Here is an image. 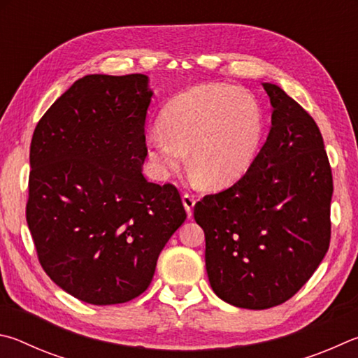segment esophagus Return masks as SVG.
<instances>
[{
	"instance_id": "obj_1",
	"label": "esophagus",
	"mask_w": 358,
	"mask_h": 358,
	"mask_svg": "<svg viewBox=\"0 0 358 358\" xmlns=\"http://www.w3.org/2000/svg\"><path fill=\"white\" fill-rule=\"evenodd\" d=\"M182 203H184V208L187 210V215L192 217L193 206H195V203H196V198L193 196V195H190V193H184V195H182Z\"/></svg>"
}]
</instances>
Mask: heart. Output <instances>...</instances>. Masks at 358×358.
I'll return each instance as SVG.
<instances>
[{
  "label": "heart",
  "instance_id": "1",
  "mask_svg": "<svg viewBox=\"0 0 358 358\" xmlns=\"http://www.w3.org/2000/svg\"><path fill=\"white\" fill-rule=\"evenodd\" d=\"M264 131L259 103L239 87L210 83L176 96L148 131L146 149L160 178L190 166L210 189H224L245 174Z\"/></svg>",
  "mask_w": 358,
  "mask_h": 358
}]
</instances>
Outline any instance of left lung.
<instances>
[{
    "label": "left lung",
    "instance_id": "left-lung-1",
    "mask_svg": "<svg viewBox=\"0 0 358 358\" xmlns=\"http://www.w3.org/2000/svg\"><path fill=\"white\" fill-rule=\"evenodd\" d=\"M262 86L273 106L267 141L234 185L193 209L212 289L247 310L289 300L321 264L331 233L334 178L317 124L280 86Z\"/></svg>",
    "mask_w": 358,
    "mask_h": 358
}]
</instances>
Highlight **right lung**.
I'll use <instances>...</instances> for the list:
<instances>
[{
	"label": "right lung",
	"mask_w": 358,
	"mask_h": 358,
	"mask_svg": "<svg viewBox=\"0 0 358 358\" xmlns=\"http://www.w3.org/2000/svg\"><path fill=\"white\" fill-rule=\"evenodd\" d=\"M152 97L143 73L86 75L37 122L27 222L43 271L86 303H125L148 289L187 218L179 190L143 176Z\"/></svg>",
	"instance_id": "obj_1"
}]
</instances>
